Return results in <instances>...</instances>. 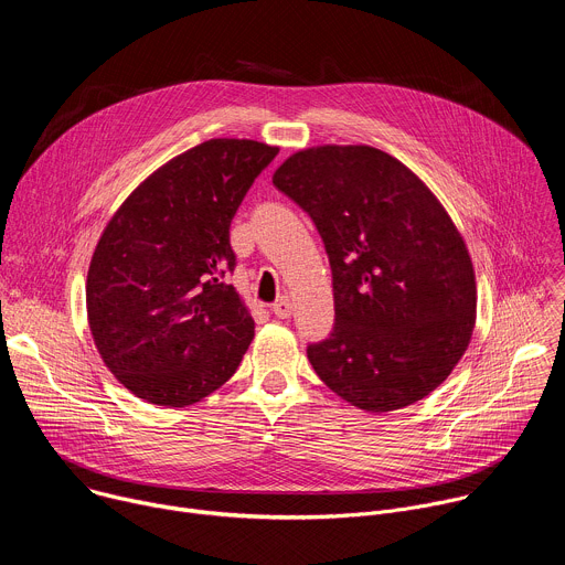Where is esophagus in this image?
I'll return each instance as SVG.
<instances>
[{
	"instance_id": "34e87169",
	"label": "esophagus",
	"mask_w": 565,
	"mask_h": 565,
	"mask_svg": "<svg viewBox=\"0 0 565 565\" xmlns=\"http://www.w3.org/2000/svg\"><path fill=\"white\" fill-rule=\"evenodd\" d=\"M273 312L279 317V319H288L292 315V303L288 297H281L279 301L273 303Z\"/></svg>"
}]
</instances>
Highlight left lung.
I'll return each mask as SVG.
<instances>
[{"label": "left lung", "mask_w": 565, "mask_h": 565, "mask_svg": "<svg viewBox=\"0 0 565 565\" xmlns=\"http://www.w3.org/2000/svg\"><path fill=\"white\" fill-rule=\"evenodd\" d=\"M273 183L308 212L333 273V333L306 351L319 380L371 414L429 395L476 324L473 266L447 210L369 145L301 149Z\"/></svg>", "instance_id": "left-lung-1"}]
</instances>
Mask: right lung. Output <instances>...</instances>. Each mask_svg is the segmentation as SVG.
<instances>
[{"mask_svg": "<svg viewBox=\"0 0 565 565\" xmlns=\"http://www.w3.org/2000/svg\"><path fill=\"white\" fill-rule=\"evenodd\" d=\"M279 147L205 140L147 177L107 223L87 275V315L107 369L134 395L188 407L225 384L255 319L225 275L230 223Z\"/></svg>", "mask_w": 565, "mask_h": 565, "instance_id": "right-lung-1", "label": "right lung"}]
</instances>
